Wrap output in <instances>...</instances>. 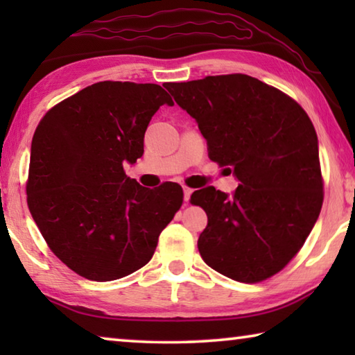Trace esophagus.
I'll use <instances>...</instances> for the list:
<instances>
[{"label":"esophagus","instance_id":"obj_1","mask_svg":"<svg viewBox=\"0 0 355 355\" xmlns=\"http://www.w3.org/2000/svg\"><path fill=\"white\" fill-rule=\"evenodd\" d=\"M191 194H192V189L191 188H183V199H184V203L186 205H188V202H189V199H191Z\"/></svg>","mask_w":355,"mask_h":355}]
</instances>
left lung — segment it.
Here are the masks:
<instances>
[{
  "label": "left lung",
  "mask_w": 355,
  "mask_h": 355,
  "mask_svg": "<svg viewBox=\"0 0 355 355\" xmlns=\"http://www.w3.org/2000/svg\"><path fill=\"white\" fill-rule=\"evenodd\" d=\"M196 119L209 159L239 182L232 196L213 186L191 202L208 216L199 252L214 271L255 284L297 254L322 207L320 150L313 123L296 101L249 75L166 83Z\"/></svg>",
  "instance_id": "obj_1"
}]
</instances>
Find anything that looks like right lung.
<instances>
[{
  "label": "right lung",
  "mask_w": 355,
  "mask_h": 355,
  "mask_svg": "<svg viewBox=\"0 0 355 355\" xmlns=\"http://www.w3.org/2000/svg\"><path fill=\"white\" fill-rule=\"evenodd\" d=\"M158 84L101 81L48 111L31 144L28 207L59 260L95 282L125 277L153 257L182 207L175 183L147 189L125 175L144 153L159 106Z\"/></svg>",
  "instance_id": "obj_1"
}]
</instances>
